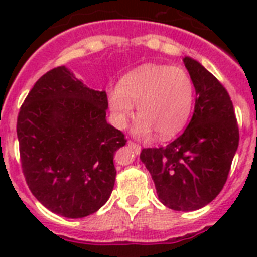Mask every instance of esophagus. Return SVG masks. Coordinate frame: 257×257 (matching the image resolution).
<instances>
[{
  "instance_id": "1",
  "label": "esophagus",
  "mask_w": 257,
  "mask_h": 257,
  "mask_svg": "<svg viewBox=\"0 0 257 257\" xmlns=\"http://www.w3.org/2000/svg\"><path fill=\"white\" fill-rule=\"evenodd\" d=\"M128 145H129V147H131V148L133 149V151H135V152L140 153V151H141L140 145L136 144V143H133V141H128Z\"/></svg>"
}]
</instances>
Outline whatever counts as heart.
Wrapping results in <instances>:
<instances>
[{"instance_id": "1", "label": "heart", "mask_w": 257, "mask_h": 257, "mask_svg": "<svg viewBox=\"0 0 257 257\" xmlns=\"http://www.w3.org/2000/svg\"><path fill=\"white\" fill-rule=\"evenodd\" d=\"M109 109L117 126L122 128L135 112L140 114L133 132L149 136L155 131L163 139L185 128L195 104V84L183 68L148 64L132 70L120 86L108 93Z\"/></svg>"}]
</instances>
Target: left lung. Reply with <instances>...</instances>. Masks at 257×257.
I'll use <instances>...</instances> for the list:
<instances>
[{
  "label": "left lung",
  "mask_w": 257,
  "mask_h": 257,
  "mask_svg": "<svg viewBox=\"0 0 257 257\" xmlns=\"http://www.w3.org/2000/svg\"><path fill=\"white\" fill-rule=\"evenodd\" d=\"M183 61L196 90L191 122L167 147L143 149L140 159L161 203L191 212L205 207L223 189L239 147V126L227 89L199 61Z\"/></svg>",
  "instance_id": "obj_1"
}]
</instances>
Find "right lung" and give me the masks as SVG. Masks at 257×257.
Listing matches in <instances>:
<instances>
[{"mask_svg":"<svg viewBox=\"0 0 257 257\" xmlns=\"http://www.w3.org/2000/svg\"><path fill=\"white\" fill-rule=\"evenodd\" d=\"M105 90L84 85L65 66L34 84L17 118L22 172L30 192L53 213L97 212L116 180L113 157L124 133L106 122Z\"/></svg>","mask_w":257,"mask_h":257,"instance_id":"1","label":"right lung"}]
</instances>
